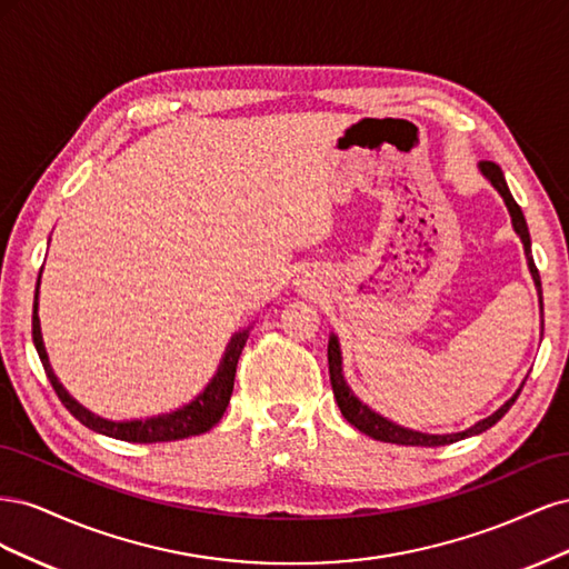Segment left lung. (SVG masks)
<instances>
[{
	"mask_svg": "<svg viewBox=\"0 0 569 569\" xmlns=\"http://www.w3.org/2000/svg\"><path fill=\"white\" fill-rule=\"evenodd\" d=\"M479 170H481V176H485L496 187V192L503 197V201L508 206L510 218H512V228H515V232L520 234L522 244H525L527 266H529V272H531V278H533V284H537V289H539V301H541V278H539V270H537V266H533V258H531V239H529V230H527V220L522 216V209L518 206V201L512 199L501 168H498L493 161H481ZM541 313H543V301H541ZM327 360H330V382H332V391H335V399H337V406L341 410V416L347 418L356 429H360V432H363V435H368V437H372L377 441L401 443V446H446V443L460 441L465 437L487 432L489 427H493L498 420L506 416V412L510 410V406L515 403V399H518V396H520L522 387H525V382H522V387L512 393V399H508L501 408L493 412V416L479 420L470 429H465V432H456V435H425V432H416V429H408V427H401V425H396V422L382 418L380 412L370 410L363 401L356 399L353 391L347 385V380H343L341 349H339L337 335H330V343H327Z\"/></svg>",
	"mask_w": 569,
	"mask_h": 569,
	"instance_id": "obj_1",
	"label": "left lung"
}]
</instances>
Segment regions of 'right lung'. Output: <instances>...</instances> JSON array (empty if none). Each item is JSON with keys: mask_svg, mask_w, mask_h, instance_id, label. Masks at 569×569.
Segmentation results:
<instances>
[{"mask_svg": "<svg viewBox=\"0 0 569 569\" xmlns=\"http://www.w3.org/2000/svg\"><path fill=\"white\" fill-rule=\"evenodd\" d=\"M38 295H40V278H38V289H36V301H32V341H36L38 356L42 360V368L49 377L51 387H54L57 396L61 403L71 410V416L80 420L84 427L94 429L99 435H107L120 441H130V443H157V441H176V439H187V437H197L209 432L213 425L220 422L222 412H226L232 387H234V372H237V360L242 356L244 343L249 339V327L242 332H237L228 349L226 356H222L218 372L213 375V380L206 385V389L197 396L194 401H189L187 406L166 412V416L157 418H147V420H126V422H113L94 416L84 406H80L71 393L63 389L59 382V377L51 370L49 356L44 351V341H42V330H40V316H38Z\"/></svg>", "mask_w": 569, "mask_h": 569, "instance_id": "right-lung-1", "label": "right lung"}]
</instances>
